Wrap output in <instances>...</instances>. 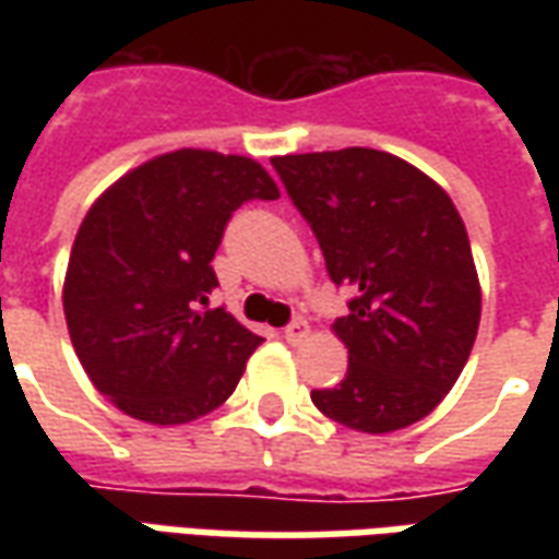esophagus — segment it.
<instances>
[{
	"label": "esophagus",
	"instance_id": "1",
	"mask_svg": "<svg viewBox=\"0 0 559 559\" xmlns=\"http://www.w3.org/2000/svg\"><path fill=\"white\" fill-rule=\"evenodd\" d=\"M308 332H311V326L305 323L302 317H296V320H293L290 326L284 329V338L290 341V344H299V341H302L305 335H308Z\"/></svg>",
	"mask_w": 559,
	"mask_h": 559
}]
</instances>
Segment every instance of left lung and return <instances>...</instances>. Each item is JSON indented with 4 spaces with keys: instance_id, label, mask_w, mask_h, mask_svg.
I'll list each match as a JSON object with an SVG mask.
<instances>
[{
    "instance_id": "8db88e82",
    "label": "left lung",
    "mask_w": 559,
    "mask_h": 559,
    "mask_svg": "<svg viewBox=\"0 0 559 559\" xmlns=\"http://www.w3.org/2000/svg\"><path fill=\"white\" fill-rule=\"evenodd\" d=\"M272 167L311 224L329 278L353 290L350 314L332 323L350 365L341 383L311 392L314 407L365 433L425 419L464 371L481 317L455 203L380 148L278 155Z\"/></svg>"
}]
</instances>
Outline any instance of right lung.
<instances>
[{
    "instance_id": "add662e5",
    "label": "right lung",
    "mask_w": 559,
    "mask_h": 559,
    "mask_svg": "<svg viewBox=\"0 0 559 559\" xmlns=\"http://www.w3.org/2000/svg\"><path fill=\"white\" fill-rule=\"evenodd\" d=\"M278 197L254 158L176 148L92 203L62 287L68 335L92 386L131 419L185 425L233 395L263 338L209 308L212 257L245 200Z\"/></svg>"
}]
</instances>
